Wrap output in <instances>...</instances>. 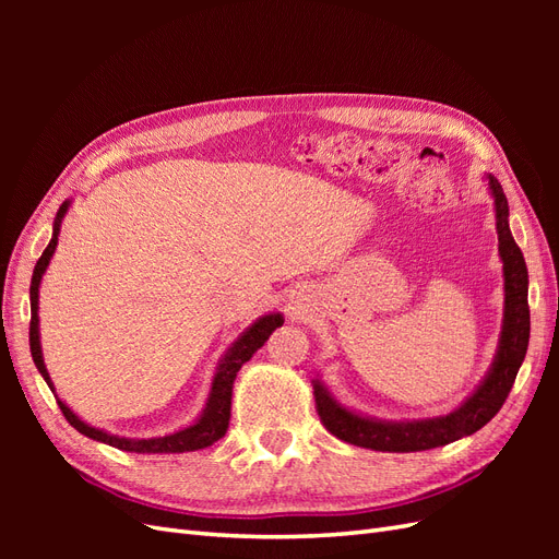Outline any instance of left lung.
I'll list each match as a JSON object with an SVG mask.
<instances>
[{
	"instance_id": "1",
	"label": "left lung",
	"mask_w": 559,
	"mask_h": 559,
	"mask_svg": "<svg viewBox=\"0 0 559 559\" xmlns=\"http://www.w3.org/2000/svg\"><path fill=\"white\" fill-rule=\"evenodd\" d=\"M489 189H492L497 210L506 310L497 359L492 368H489L485 382L454 413L417 421H378L361 417L357 413H349L341 403H335L329 396L324 386L314 382L317 415L321 419V425H324L335 438H341V441L352 445L380 452H419L441 448L483 429L487 421L501 411L506 399H509L530 345V280L522 251L515 245L509 228V200H506L501 183L495 177H489Z\"/></svg>"
}]
</instances>
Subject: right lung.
Returning a JSON list of instances; mask_svg holds the SVG:
<instances>
[{
    "mask_svg": "<svg viewBox=\"0 0 559 559\" xmlns=\"http://www.w3.org/2000/svg\"><path fill=\"white\" fill-rule=\"evenodd\" d=\"M67 207H70V202H62L60 210H58V216H56V224H53V238H50L48 247L44 249V253L39 257V261L35 265V273H32V284H29V308H32L29 352H32V359H35V366L39 368V373L44 376L46 384L50 386V392H53V384H50L48 370H46L44 357H41V345H39V314H37V310H39V282H41V275H44V270H46L50 257H53V251H56L60 222H62ZM282 324H284L282 314H265L257 321V324H251L240 335V341L230 347V352L226 354L222 364H218V368H216V376H214V382H212V392H210V401H207L205 413H202V417L195 421L193 427L181 429L177 433L160 436V438H118V436H111L107 431L88 427L86 421H81L60 399H58V405H60L64 419L70 421V425L79 433L93 438V441L118 448V450H126V452H193V450H202V448L216 443L218 438L226 436L228 419H230L233 382H235V378H238V370L242 368V364H247L251 359L253 352L263 347V343L267 341L270 333H273Z\"/></svg>",
    "mask_w": 559,
    "mask_h": 559,
    "instance_id": "1",
    "label": "right lung"
}]
</instances>
